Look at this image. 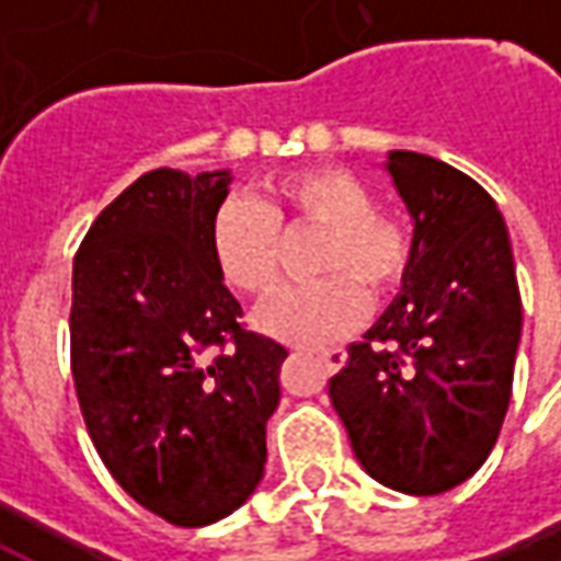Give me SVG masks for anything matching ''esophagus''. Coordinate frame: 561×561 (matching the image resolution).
<instances>
[{"mask_svg":"<svg viewBox=\"0 0 561 561\" xmlns=\"http://www.w3.org/2000/svg\"><path fill=\"white\" fill-rule=\"evenodd\" d=\"M318 360L324 364L328 373H340L342 366H345V348H328V352L318 354Z\"/></svg>","mask_w":561,"mask_h":561,"instance_id":"obj_1","label":"esophagus"}]
</instances>
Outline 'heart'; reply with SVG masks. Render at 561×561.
<instances>
[{
  "instance_id": "obj_1",
  "label": "heart",
  "mask_w": 561,
  "mask_h": 561,
  "mask_svg": "<svg viewBox=\"0 0 561 561\" xmlns=\"http://www.w3.org/2000/svg\"><path fill=\"white\" fill-rule=\"evenodd\" d=\"M321 228L312 270L321 279L276 297L261 324L294 345L345 336L369 312V294L400 288L414 264L412 221L378 207L357 173L318 164L270 180L264 195L231 197L216 213L209 245L221 279L245 297H270L285 270V234Z\"/></svg>"
}]
</instances>
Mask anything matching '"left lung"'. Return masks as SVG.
Here are the masks:
<instances>
[{
	"label": "left lung",
	"mask_w": 561,
	"mask_h": 561,
	"mask_svg": "<svg viewBox=\"0 0 561 561\" xmlns=\"http://www.w3.org/2000/svg\"><path fill=\"white\" fill-rule=\"evenodd\" d=\"M388 171L414 219L412 273L328 390L378 483L438 495L481 469L499 438L523 306L505 219L483 185L409 149L390 152Z\"/></svg>",
	"instance_id": "left-lung-1"
}]
</instances>
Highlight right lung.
Wrapping results in <instances>:
<instances>
[{
  "mask_svg": "<svg viewBox=\"0 0 561 561\" xmlns=\"http://www.w3.org/2000/svg\"><path fill=\"white\" fill-rule=\"evenodd\" d=\"M231 173L159 168L111 201L71 273V376L92 445L140 507L209 526L255 493L279 342L243 324L209 228Z\"/></svg>",
  "mask_w": 561,
  "mask_h": 561,
  "instance_id": "obj_1",
  "label": "right lung"
}]
</instances>
